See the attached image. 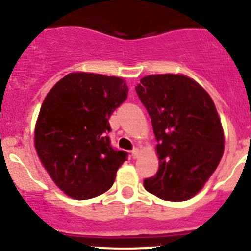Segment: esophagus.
Returning a JSON list of instances; mask_svg holds the SVG:
<instances>
[{
  "label": "esophagus",
  "instance_id": "1",
  "mask_svg": "<svg viewBox=\"0 0 251 251\" xmlns=\"http://www.w3.org/2000/svg\"><path fill=\"white\" fill-rule=\"evenodd\" d=\"M132 157H133V159H137L138 157H140V153H141V151L138 150V148H133L132 150Z\"/></svg>",
  "mask_w": 251,
  "mask_h": 251
}]
</instances>
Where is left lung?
I'll use <instances>...</instances> for the list:
<instances>
[{"label": "left lung", "instance_id": "obj_1", "mask_svg": "<svg viewBox=\"0 0 251 251\" xmlns=\"http://www.w3.org/2000/svg\"><path fill=\"white\" fill-rule=\"evenodd\" d=\"M136 87L152 121L159 169L148 193L172 202L194 198L220 164L225 132L215 103L185 75H150Z\"/></svg>", "mask_w": 251, "mask_h": 251}]
</instances>
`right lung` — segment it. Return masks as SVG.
<instances>
[{
  "label": "right lung",
  "mask_w": 251,
  "mask_h": 251,
  "mask_svg": "<svg viewBox=\"0 0 251 251\" xmlns=\"http://www.w3.org/2000/svg\"><path fill=\"white\" fill-rule=\"evenodd\" d=\"M127 93L123 78L72 72L46 94L34 146L52 181L70 198L87 200L113 186L127 153L110 146L108 120Z\"/></svg>",
  "instance_id": "obj_1"
}]
</instances>
